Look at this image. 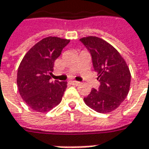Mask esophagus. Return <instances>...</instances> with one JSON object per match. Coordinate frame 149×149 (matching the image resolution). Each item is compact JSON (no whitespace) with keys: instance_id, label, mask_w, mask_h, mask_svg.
Returning <instances> with one entry per match:
<instances>
[{"instance_id":"obj_1","label":"esophagus","mask_w":149,"mask_h":149,"mask_svg":"<svg viewBox=\"0 0 149 149\" xmlns=\"http://www.w3.org/2000/svg\"><path fill=\"white\" fill-rule=\"evenodd\" d=\"M70 83L72 85H73V86H78L80 82L79 81H71Z\"/></svg>"}]
</instances>
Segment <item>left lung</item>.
I'll return each instance as SVG.
<instances>
[{
  "label": "left lung",
  "instance_id": "left-lung-1",
  "mask_svg": "<svg viewBox=\"0 0 149 149\" xmlns=\"http://www.w3.org/2000/svg\"><path fill=\"white\" fill-rule=\"evenodd\" d=\"M80 40L91 54L94 70L100 82L99 90L92 89L84 101L98 113H110L121 105L129 93L130 69L120 53L107 41L96 36Z\"/></svg>",
  "mask_w": 149,
  "mask_h": 149
}]
</instances>
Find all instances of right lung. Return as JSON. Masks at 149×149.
Returning <instances> with one entry per match:
<instances>
[{
	"instance_id": "obj_1",
	"label": "right lung",
	"mask_w": 149,
	"mask_h": 149,
	"mask_svg": "<svg viewBox=\"0 0 149 149\" xmlns=\"http://www.w3.org/2000/svg\"><path fill=\"white\" fill-rule=\"evenodd\" d=\"M70 40L48 36L33 45L19 64L17 85L20 95L30 108L45 113L61 102L66 81H51L56 58Z\"/></svg>"
}]
</instances>
